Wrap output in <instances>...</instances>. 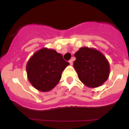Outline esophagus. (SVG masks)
Segmentation results:
<instances>
[{
    "label": "esophagus",
    "mask_w": 129,
    "mask_h": 129,
    "mask_svg": "<svg viewBox=\"0 0 129 129\" xmlns=\"http://www.w3.org/2000/svg\"><path fill=\"white\" fill-rule=\"evenodd\" d=\"M69 63H70V64L71 66H72V64H73V59H70V60L69 61Z\"/></svg>",
    "instance_id": "obj_1"
}]
</instances>
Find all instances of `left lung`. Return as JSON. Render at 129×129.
<instances>
[{"mask_svg": "<svg viewBox=\"0 0 129 129\" xmlns=\"http://www.w3.org/2000/svg\"><path fill=\"white\" fill-rule=\"evenodd\" d=\"M74 67L80 80L89 88L102 86L110 74V64L96 49L83 47L74 54Z\"/></svg>", "mask_w": 129, "mask_h": 129, "instance_id": "obj_1", "label": "left lung"}]
</instances>
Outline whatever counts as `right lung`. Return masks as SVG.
I'll return each instance as SVG.
<instances>
[{
    "label": "right lung",
    "mask_w": 129,
    "mask_h": 129,
    "mask_svg": "<svg viewBox=\"0 0 129 129\" xmlns=\"http://www.w3.org/2000/svg\"><path fill=\"white\" fill-rule=\"evenodd\" d=\"M69 65L61 53L44 47L36 51L27 61V78L37 90L48 92L58 84L61 73Z\"/></svg>",
    "instance_id": "obj_1"
}]
</instances>
